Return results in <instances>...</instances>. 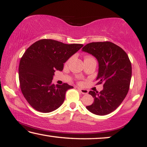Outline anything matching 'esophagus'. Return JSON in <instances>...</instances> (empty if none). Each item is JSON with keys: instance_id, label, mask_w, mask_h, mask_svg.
Instances as JSON below:
<instances>
[{"instance_id": "esophagus-1", "label": "esophagus", "mask_w": 147, "mask_h": 147, "mask_svg": "<svg viewBox=\"0 0 147 147\" xmlns=\"http://www.w3.org/2000/svg\"><path fill=\"white\" fill-rule=\"evenodd\" d=\"M78 89L80 90V91L83 94H86L88 93V92H89V91H88V90H87V89H81V88H80V87H78Z\"/></svg>"}]
</instances>
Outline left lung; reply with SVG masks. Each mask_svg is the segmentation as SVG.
<instances>
[{
  "mask_svg": "<svg viewBox=\"0 0 147 147\" xmlns=\"http://www.w3.org/2000/svg\"><path fill=\"white\" fill-rule=\"evenodd\" d=\"M82 51L96 58L98 62L96 80L98 84L103 83L100 92H89L94 102L86 108L92 114L107 115L116 110L127 95L131 79V64L125 52L111 42H90Z\"/></svg>",
  "mask_w": 147,
  "mask_h": 147,
  "instance_id": "8db88e82",
  "label": "left lung"
}]
</instances>
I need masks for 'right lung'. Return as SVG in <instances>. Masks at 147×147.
Returning <instances> with one entry per match:
<instances>
[{"mask_svg":"<svg viewBox=\"0 0 147 147\" xmlns=\"http://www.w3.org/2000/svg\"><path fill=\"white\" fill-rule=\"evenodd\" d=\"M81 44H64L58 40L42 39L31 45L20 62L19 80L22 94L37 111L49 113L64 102L67 83H52L55 72L62 71L64 64L83 47Z\"/></svg>","mask_w":147,"mask_h":147,"instance_id":"obj_1","label":"right lung"}]
</instances>
